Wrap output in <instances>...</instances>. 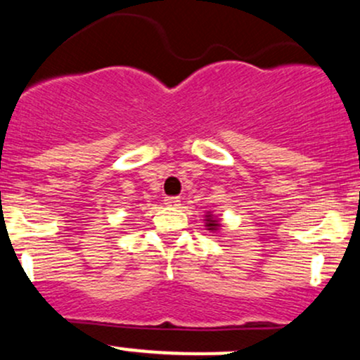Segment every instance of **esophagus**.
Returning <instances> with one entry per match:
<instances>
[{
  "label": "esophagus",
  "instance_id": "1",
  "mask_svg": "<svg viewBox=\"0 0 360 360\" xmlns=\"http://www.w3.org/2000/svg\"><path fill=\"white\" fill-rule=\"evenodd\" d=\"M164 203L167 205V207H179L181 200L177 198V196H167V198L164 200Z\"/></svg>",
  "mask_w": 360,
  "mask_h": 360
}]
</instances>
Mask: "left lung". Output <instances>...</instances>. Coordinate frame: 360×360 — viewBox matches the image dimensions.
<instances>
[{
  "mask_svg": "<svg viewBox=\"0 0 360 360\" xmlns=\"http://www.w3.org/2000/svg\"><path fill=\"white\" fill-rule=\"evenodd\" d=\"M205 227L210 232H219L222 224H220V220L217 217L212 215V212H207V215H205Z\"/></svg>",
  "mask_w": 360,
  "mask_h": 360,
  "instance_id": "obj_1",
  "label": "left lung"
}]
</instances>
